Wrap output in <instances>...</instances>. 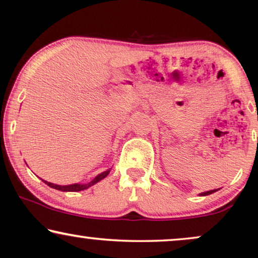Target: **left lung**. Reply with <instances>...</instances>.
I'll list each match as a JSON object with an SVG mask.
<instances>
[{
  "mask_svg": "<svg viewBox=\"0 0 258 258\" xmlns=\"http://www.w3.org/2000/svg\"><path fill=\"white\" fill-rule=\"evenodd\" d=\"M214 191H216V189H213V190H208V191H205V193H201L200 195L201 197H206V195H209V194H213Z\"/></svg>",
  "mask_w": 258,
  "mask_h": 258,
  "instance_id": "8db88e82",
  "label": "left lung"
}]
</instances>
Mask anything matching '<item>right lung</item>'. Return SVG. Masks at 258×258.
Masks as SVG:
<instances>
[{
	"label": "right lung",
	"instance_id": "1",
	"mask_svg": "<svg viewBox=\"0 0 258 258\" xmlns=\"http://www.w3.org/2000/svg\"><path fill=\"white\" fill-rule=\"evenodd\" d=\"M110 173V169L106 170V172H103L99 175H97L94 179L91 181V182L86 183V184H81V183H75V184H69V186H59V184H53L51 182H48V181H44V182L50 186L51 188H55L57 190H61V191H79V190H84V189H88L89 187H91L92 184L97 183L98 181H100L101 179H104L105 176H107V174Z\"/></svg>",
	"mask_w": 258,
	"mask_h": 258
}]
</instances>
